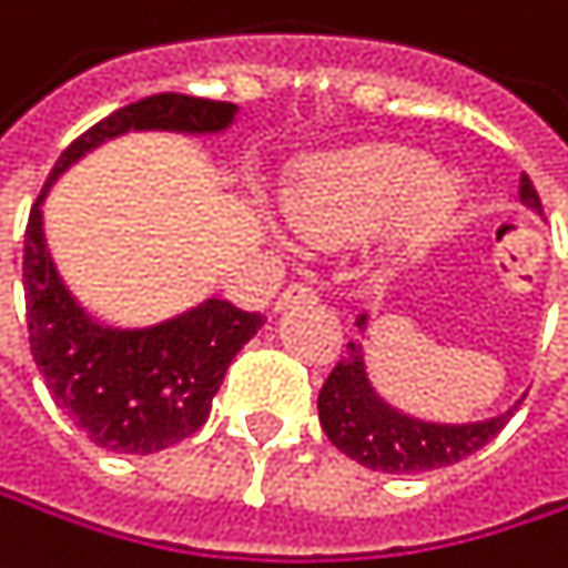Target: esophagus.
Segmentation results:
<instances>
[{
    "label": "esophagus",
    "instance_id": "esophagus-1",
    "mask_svg": "<svg viewBox=\"0 0 568 568\" xmlns=\"http://www.w3.org/2000/svg\"><path fill=\"white\" fill-rule=\"evenodd\" d=\"M320 300V293L310 286V282H290L286 290H282V296H278V310H286V306H293V303H316Z\"/></svg>",
    "mask_w": 568,
    "mask_h": 568
}]
</instances>
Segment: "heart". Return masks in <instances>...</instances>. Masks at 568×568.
Here are the masks:
<instances>
[{
    "mask_svg": "<svg viewBox=\"0 0 568 568\" xmlns=\"http://www.w3.org/2000/svg\"><path fill=\"white\" fill-rule=\"evenodd\" d=\"M406 200V229L416 239L443 235L463 209V182L433 169L423 152L369 145L310 169L286 195L293 225L313 242H339L383 225Z\"/></svg>",
    "mask_w": 568,
    "mask_h": 568,
    "instance_id": "obj_1",
    "label": "heart"
}]
</instances>
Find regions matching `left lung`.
I'll return each mask as SVG.
<instances>
[{"label":"left lung","instance_id":"left-lung-1","mask_svg":"<svg viewBox=\"0 0 568 568\" xmlns=\"http://www.w3.org/2000/svg\"><path fill=\"white\" fill-rule=\"evenodd\" d=\"M519 195L526 205L542 212L539 192L529 175L519 182ZM359 326H366V316H359ZM513 413L469 423V426H433L409 419L396 409H389L366 379L363 346L349 343L346 356L336 363L329 379L320 389V423L329 436V443L356 459L366 469L376 473H429L453 466L473 453H479L486 443H493Z\"/></svg>","mask_w":568,"mask_h":568}]
</instances>
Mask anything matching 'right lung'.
Masks as SVG:
<instances>
[{
    "label": "right lung",
    "mask_w": 568,
    "mask_h": 568,
    "mask_svg": "<svg viewBox=\"0 0 568 568\" xmlns=\"http://www.w3.org/2000/svg\"><path fill=\"white\" fill-rule=\"evenodd\" d=\"M235 105L159 92L115 109L85 129L52 165L26 225L22 286L32 359L59 409L109 453H159L189 439L212 409L229 363L262 329L258 313L209 300L152 329H105L65 293L45 252L42 199L79 155L129 129L219 132Z\"/></svg>",
    "instance_id": "obj_1"
}]
</instances>
